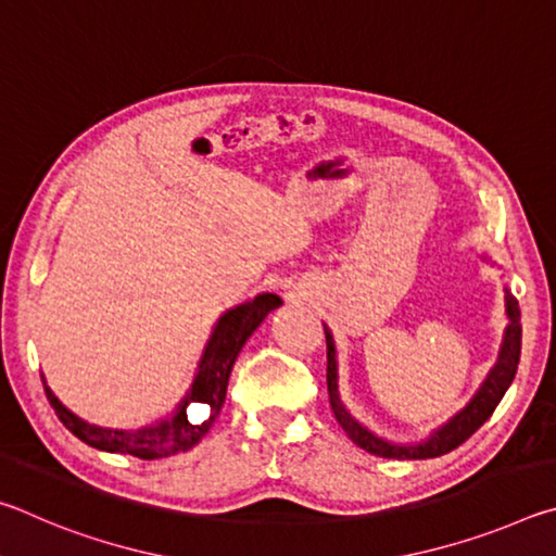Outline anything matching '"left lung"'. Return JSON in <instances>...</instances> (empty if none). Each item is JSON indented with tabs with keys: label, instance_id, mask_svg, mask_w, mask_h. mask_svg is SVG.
I'll return each instance as SVG.
<instances>
[{
	"label": "left lung",
	"instance_id": "obj_1",
	"mask_svg": "<svg viewBox=\"0 0 556 556\" xmlns=\"http://www.w3.org/2000/svg\"><path fill=\"white\" fill-rule=\"evenodd\" d=\"M505 312L510 318V326L505 328V341L501 348V355H497L495 368L488 375L483 388L470 400L464 412H458L454 419L448 421L446 427H441L434 437L425 444L417 446H394L388 441L370 434L368 429L357 425V421L345 412V407L338 400V384H336V348L333 338L326 331V382H328V400H331V409L336 414V421L343 427V431L351 437L357 446L368 451L372 456L382 458H437L444 456L448 451L464 444L466 439L476 434L478 429L485 425V419L495 412L497 404H501L505 390L510 388V382L517 372V363H520V343H522V326H520V306H517V299L505 291Z\"/></svg>",
	"mask_w": 556,
	"mask_h": 556
}]
</instances>
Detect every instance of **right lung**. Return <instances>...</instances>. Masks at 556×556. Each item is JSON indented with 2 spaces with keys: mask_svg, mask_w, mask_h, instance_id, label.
I'll return each instance as SVG.
<instances>
[{
  "mask_svg": "<svg viewBox=\"0 0 556 556\" xmlns=\"http://www.w3.org/2000/svg\"><path fill=\"white\" fill-rule=\"evenodd\" d=\"M279 304V296L260 294L220 318L213 331V338L208 341V348H205L203 353V361L199 365V372H195L191 392L186 394V400L174 414V419L162 421V425L139 431L100 429L65 409L43 382L46 397H49L55 417L63 421V427L73 431L75 437L86 441L92 448L110 451V454L137 456L144 460L166 458L178 454V451H188L208 434L213 421L218 419L225 402V392H228L230 370L235 365V357L242 351L244 341H248L252 331L265 321V316L271 308H277ZM188 406L192 409L188 410Z\"/></svg>",
  "mask_w": 556,
  "mask_h": 556,
  "instance_id": "add662e5",
  "label": "right lung"
}]
</instances>
